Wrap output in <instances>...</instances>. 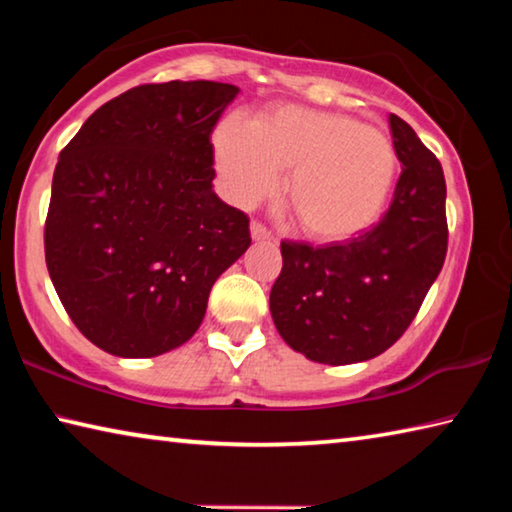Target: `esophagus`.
<instances>
[{
  "label": "esophagus",
  "instance_id": "esophagus-1",
  "mask_svg": "<svg viewBox=\"0 0 512 512\" xmlns=\"http://www.w3.org/2000/svg\"><path fill=\"white\" fill-rule=\"evenodd\" d=\"M250 237H253L255 241H271V239H273L271 232H268L259 221L250 223Z\"/></svg>",
  "mask_w": 512,
  "mask_h": 512
}]
</instances>
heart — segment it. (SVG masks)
Here are the masks:
<instances>
[{
  "label": "heart",
  "instance_id": "obj_1",
  "mask_svg": "<svg viewBox=\"0 0 512 512\" xmlns=\"http://www.w3.org/2000/svg\"><path fill=\"white\" fill-rule=\"evenodd\" d=\"M221 192L248 207L280 185L311 239L345 241L384 212L397 176L393 142L339 112L273 106L244 124L221 119L212 133Z\"/></svg>",
  "mask_w": 512,
  "mask_h": 512
}]
</instances>
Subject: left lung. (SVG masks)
Returning <instances> with one entry per match:
<instances>
[{
    "mask_svg": "<svg viewBox=\"0 0 512 512\" xmlns=\"http://www.w3.org/2000/svg\"><path fill=\"white\" fill-rule=\"evenodd\" d=\"M400 180L377 225L348 241H282V273L271 316L291 350L345 366L368 361L400 339L447 255L443 167L413 128L388 117Z\"/></svg>",
    "mask_w": 512,
    "mask_h": 512,
    "instance_id": "1",
    "label": "left lung"
}]
</instances>
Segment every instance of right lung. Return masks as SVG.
I'll use <instances>...</instances> for the list:
<instances>
[{
    "label": "right lung",
    "instance_id": "obj_1",
    "mask_svg": "<svg viewBox=\"0 0 512 512\" xmlns=\"http://www.w3.org/2000/svg\"><path fill=\"white\" fill-rule=\"evenodd\" d=\"M239 88L140 85L103 103L63 151L45 223L49 277L85 339L124 359L187 343L248 216L214 194L210 135Z\"/></svg>",
    "mask_w": 512,
    "mask_h": 512
}]
</instances>
